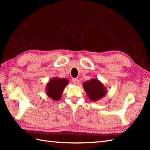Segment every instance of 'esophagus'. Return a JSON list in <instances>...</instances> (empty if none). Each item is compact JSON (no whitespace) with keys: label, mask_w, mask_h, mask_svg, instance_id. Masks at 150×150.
Listing matches in <instances>:
<instances>
[{"label":"esophagus","mask_w":150,"mask_h":150,"mask_svg":"<svg viewBox=\"0 0 150 150\" xmlns=\"http://www.w3.org/2000/svg\"><path fill=\"white\" fill-rule=\"evenodd\" d=\"M72 82H73V84H75V85H79V83H80V81H79L78 79H73Z\"/></svg>","instance_id":"esophagus-1"}]
</instances>
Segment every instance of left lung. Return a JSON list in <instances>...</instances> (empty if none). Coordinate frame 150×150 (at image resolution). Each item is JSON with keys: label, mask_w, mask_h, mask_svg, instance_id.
<instances>
[{"label": "left lung", "mask_w": 150, "mask_h": 150, "mask_svg": "<svg viewBox=\"0 0 150 150\" xmlns=\"http://www.w3.org/2000/svg\"><path fill=\"white\" fill-rule=\"evenodd\" d=\"M82 86L88 97L91 101H98L107 94V88L98 79H91L84 82Z\"/></svg>", "instance_id": "left-lung-1"}]
</instances>
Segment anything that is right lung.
Returning <instances> with one entry per match:
<instances>
[{
	"label": "right lung",
	"mask_w": 150,
	"mask_h": 150,
	"mask_svg": "<svg viewBox=\"0 0 150 150\" xmlns=\"http://www.w3.org/2000/svg\"><path fill=\"white\" fill-rule=\"evenodd\" d=\"M68 83L69 81L66 78H52L46 84V95L53 100H59L64 90Z\"/></svg>",
	"instance_id": "add662e5"
}]
</instances>
